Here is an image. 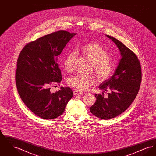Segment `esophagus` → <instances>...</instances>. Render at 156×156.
I'll use <instances>...</instances> for the list:
<instances>
[{"label":"esophagus","instance_id":"esophagus-1","mask_svg":"<svg viewBox=\"0 0 156 156\" xmlns=\"http://www.w3.org/2000/svg\"><path fill=\"white\" fill-rule=\"evenodd\" d=\"M83 92H81L80 90H74L73 91V94H74V95H79V94H82Z\"/></svg>","mask_w":156,"mask_h":156}]
</instances>
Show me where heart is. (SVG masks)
I'll return each instance as SVG.
<instances>
[{"mask_svg": "<svg viewBox=\"0 0 156 156\" xmlns=\"http://www.w3.org/2000/svg\"><path fill=\"white\" fill-rule=\"evenodd\" d=\"M79 52L93 65L94 73L99 81H104L110 77L114 69V64L109 58V52L102 46L97 43H89L80 48ZM75 58L74 52H69L64 59V67L67 72L73 70ZM95 82V78L92 76L76 75L68 79V84L77 90H85Z\"/></svg>", "mask_w": 156, "mask_h": 156, "instance_id": "1", "label": "heart"}]
</instances>
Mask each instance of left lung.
<instances>
[{
  "label": "left lung",
  "instance_id": "1",
  "mask_svg": "<svg viewBox=\"0 0 156 156\" xmlns=\"http://www.w3.org/2000/svg\"><path fill=\"white\" fill-rule=\"evenodd\" d=\"M105 36L116 45L121 58L113 75L99 85L102 94H95L97 100L90 111L100 119L108 120L125 111L132 104L140 88L141 71L139 60L132 50L116 38ZM108 87L112 92L104 98L103 92Z\"/></svg>",
  "mask_w": 156,
  "mask_h": 156
}]
</instances>
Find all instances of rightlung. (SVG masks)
Wrapping results in <instances>:
<instances>
[{
    "mask_svg": "<svg viewBox=\"0 0 156 156\" xmlns=\"http://www.w3.org/2000/svg\"><path fill=\"white\" fill-rule=\"evenodd\" d=\"M76 33L58 31L26 45L17 62L16 83L23 102L42 119H55L61 115L73 95L69 87H61L55 93L50 85L61 81L57 57Z\"/></svg>",
    "mask_w": 156,
    "mask_h": 156,
    "instance_id": "1",
    "label": "right lung"
}]
</instances>
